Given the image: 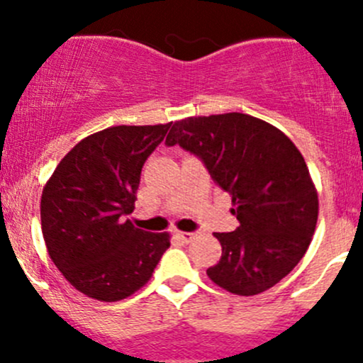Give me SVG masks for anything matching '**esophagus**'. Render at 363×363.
<instances>
[{
	"label": "esophagus",
	"instance_id": "esophagus-1",
	"mask_svg": "<svg viewBox=\"0 0 363 363\" xmlns=\"http://www.w3.org/2000/svg\"><path fill=\"white\" fill-rule=\"evenodd\" d=\"M175 237H179V239L182 240V242H191L193 239H195V233L193 232H175Z\"/></svg>",
	"mask_w": 363,
	"mask_h": 363
}]
</instances>
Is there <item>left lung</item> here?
I'll return each instance as SVG.
<instances>
[{
    "instance_id": "left-lung-1",
    "label": "left lung",
    "mask_w": 363,
    "mask_h": 363,
    "mask_svg": "<svg viewBox=\"0 0 363 363\" xmlns=\"http://www.w3.org/2000/svg\"><path fill=\"white\" fill-rule=\"evenodd\" d=\"M164 144L196 156L232 196L239 228L214 233L223 255L207 276L242 296L286 277L306 255L318 221L316 189L294 142L265 121L230 112L177 121Z\"/></svg>"
}]
</instances>
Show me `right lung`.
I'll return each mask as SVG.
<instances>
[{"label":"right lung","instance_id":"add662e5","mask_svg":"<svg viewBox=\"0 0 363 363\" xmlns=\"http://www.w3.org/2000/svg\"><path fill=\"white\" fill-rule=\"evenodd\" d=\"M168 124L113 126L80 140L60 161L40 203L49 256L84 295L117 302L151 279L168 233L135 228L130 219L142 167Z\"/></svg>","mask_w":363,"mask_h":363}]
</instances>
